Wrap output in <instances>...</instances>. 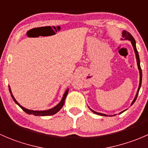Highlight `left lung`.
Here are the masks:
<instances>
[{
    "label": "left lung",
    "mask_w": 148,
    "mask_h": 148,
    "mask_svg": "<svg viewBox=\"0 0 148 148\" xmlns=\"http://www.w3.org/2000/svg\"><path fill=\"white\" fill-rule=\"evenodd\" d=\"M122 37H123V38H125V39H127V40H129V41H130L131 43H132V46H133V49H134V50H135V55H136L137 63H138L139 71H140V84H139L138 90V92H137L136 96H135V99H134L133 102H132V104H131V105H132V104H134V102H135V100H136V99H137V97H138V96L139 91H140V86H141V84H142V69H141V67H140V58H139V54H138V50H137V49H136V45H135V38H133V36H132L131 35V34H130L129 32H127V31H124L123 32H122ZM89 109H90V108H89ZM90 110H91V109H90ZM91 111H92V112L95 113V114H99V115L107 116V114H102V113H99V112H95V111H94V110H91ZM123 112H125V111H123ZM121 112V113H122V112ZM121 113H120V114H121Z\"/></svg>",
    "instance_id": "8db88e82"
}]
</instances>
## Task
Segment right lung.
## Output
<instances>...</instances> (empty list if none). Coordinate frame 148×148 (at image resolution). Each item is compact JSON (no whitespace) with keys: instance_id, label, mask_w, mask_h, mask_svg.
Segmentation results:
<instances>
[{"instance_id":"obj_1","label":"right lung","mask_w":148,"mask_h":148,"mask_svg":"<svg viewBox=\"0 0 148 148\" xmlns=\"http://www.w3.org/2000/svg\"><path fill=\"white\" fill-rule=\"evenodd\" d=\"M8 88H9L10 95H11V97H12V98H13V101H14V102H16V104H17L18 105L19 107H20L21 108L22 110H23V111L25 112H26L28 114H34V115H35V116H49V115H53V114H56V112H59V110H60L62 108V107L64 106V101H65V99H66V97L67 94H68V91H69V89H67V90L66 91L64 95V96H63V98H62V101L59 102V104H57V105H56V107H53V108L51 109V110H45V111H34V110H28V109L24 108V107H21V106L20 104H19L17 102V101L15 99L14 97H13V95H12L11 91H10V86H8Z\"/></svg>"}]
</instances>
